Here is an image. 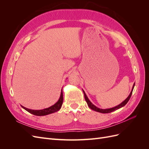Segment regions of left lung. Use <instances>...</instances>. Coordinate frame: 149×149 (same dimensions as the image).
Returning a JSON list of instances; mask_svg holds the SVG:
<instances>
[{
  "mask_svg": "<svg viewBox=\"0 0 149 149\" xmlns=\"http://www.w3.org/2000/svg\"><path fill=\"white\" fill-rule=\"evenodd\" d=\"M134 86H135V83L134 84L133 86H132V90H131V92H130V93L129 94V95L128 96V97L125 99V100L123 101L120 104L114 107H112V108H109V109H100V108H99L97 107H96V106H94L93 104L89 101V100L88 99V97H87L86 94V93H84V91L83 90V91L84 93V98H85V100L86 101L87 104L88 106L91 108V109L92 110H94L96 112H101V113H109V112H113L116 110H118L119 109H120V108L124 107L126 104H127L129 101V100H130V97H131V95H132V91H133V89H134Z\"/></svg>",
  "mask_w": 149,
  "mask_h": 149,
  "instance_id": "obj_1",
  "label": "left lung"
}]
</instances>
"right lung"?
<instances>
[{"mask_svg":"<svg viewBox=\"0 0 149 149\" xmlns=\"http://www.w3.org/2000/svg\"><path fill=\"white\" fill-rule=\"evenodd\" d=\"M63 101V91L61 89L60 97L59 100H58V101L55 104L50 106V107H49L48 108H45V109H41V110H33V109H28V108H26L22 105H21V106L22 108H24L25 110H26V111L30 112V113L32 114L35 116H46V115H48L49 114L54 113V112L59 111L61 107Z\"/></svg>","mask_w":149,"mask_h":149,"instance_id":"add662e5","label":"right lung"}]
</instances>
